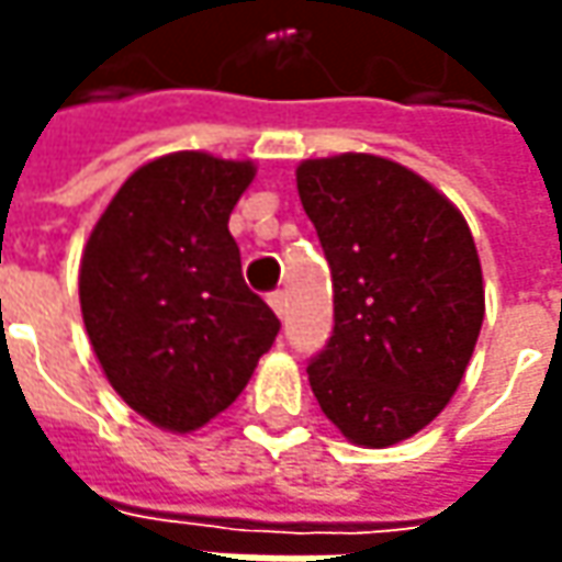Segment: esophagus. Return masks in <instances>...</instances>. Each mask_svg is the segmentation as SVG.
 Masks as SVG:
<instances>
[{"instance_id":"1","label":"esophagus","mask_w":562,"mask_h":562,"mask_svg":"<svg viewBox=\"0 0 562 562\" xmlns=\"http://www.w3.org/2000/svg\"><path fill=\"white\" fill-rule=\"evenodd\" d=\"M269 306L274 310V315H281V318H284V315H288V296H284V291L269 293Z\"/></svg>"}]
</instances>
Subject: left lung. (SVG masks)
Instances as JSON below:
<instances>
[{
    "label": "left lung",
    "instance_id": "8db88e82",
    "mask_svg": "<svg viewBox=\"0 0 562 562\" xmlns=\"http://www.w3.org/2000/svg\"><path fill=\"white\" fill-rule=\"evenodd\" d=\"M335 284V331L310 359L322 413L362 447L413 438L453 397L485 318L465 218L419 175L347 153L296 168Z\"/></svg>",
    "mask_w": 562,
    "mask_h": 562
}]
</instances>
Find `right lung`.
I'll list each match as a JSON object with an SVG mask.
<instances>
[{
    "label": "right lung",
    "mask_w": 562,
    "mask_h": 562,
    "mask_svg": "<svg viewBox=\"0 0 562 562\" xmlns=\"http://www.w3.org/2000/svg\"><path fill=\"white\" fill-rule=\"evenodd\" d=\"M252 165L171 153L137 168L80 259V313L131 409L193 431L247 387L281 331L240 271L227 218Z\"/></svg>",
    "instance_id": "1"
}]
</instances>
